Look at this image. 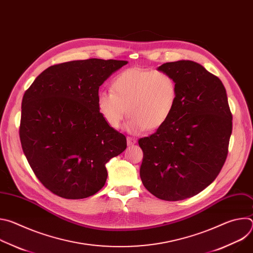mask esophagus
Returning a JSON list of instances; mask_svg holds the SVG:
<instances>
[{"instance_id":"esophagus-1","label":"esophagus","mask_w":253,"mask_h":253,"mask_svg":"<svg viewBox=\"0 0 253 253\" xmlns=\"http://www.w3.org/2000/svg\"><path fill=\"white\" fill-rule=\"evenodd\" d=\"M136 143H137V139H135L133 137H127V145L128 146H132Z\"/></svg>"}]
</instances>
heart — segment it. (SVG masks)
I'll list each match as a JSON object with an SVG mask.
<instances>
[{"label":"heart","mask_w":253,"mask_h":253,"mask_svg":"<svg viewBox=\"0 0 253 253\" xmlns=\"http://www.w3.org/2000/svg\"><path fill=\"white\" fill-rule=\"evenodd\" d=\"M175 79L164 71L129 68L112 82V92L97 96L101 117L111 128L118 129L126 116L129 132L140 133L162 127L171 117L177 103Z\"/></svg>","instance_id":"b5f03b06"}]
</instances>
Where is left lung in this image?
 Instances as JSON below:
<instances>
[{
	"mask_svg": "<svg viewBox=\"0 0 253 253\" xmlns=\"http://www.w3.org/2000/svg\"><path fill=\"white\" fill-rule=\"evenodd\" d=\"M158 70L175 79L177 103L162 127L139 139L140 177L157 198L178 201L198 194L219 174L228 153L232 115L222 82L200 64L181 60Z\"/></svg>",
	"mask_w": 253,
	"mask_h": 253,
	"instance_id": "8db88e82",
	"label": "left lung"
}]
</instances>
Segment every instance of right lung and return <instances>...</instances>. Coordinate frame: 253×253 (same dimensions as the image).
I'll return each instance as SVG.
<instances>
[{"instance_id":"add662e5","label":"right lung","mask_w":253,"mask_h":253,"mask_svg":"<svg viewBox=\"0 0 253 253\" xmlns=\"http://www.w3.org/2000/svg\"><path fill=\"white\" fill-rule=\"evenodd\" d=\"M127 61L88 59L54 65L25 92L20 139L40 182L66 199L97 193L106 163L127 147L97 108L99 87Z\"/></svg>"}]
</instances>
